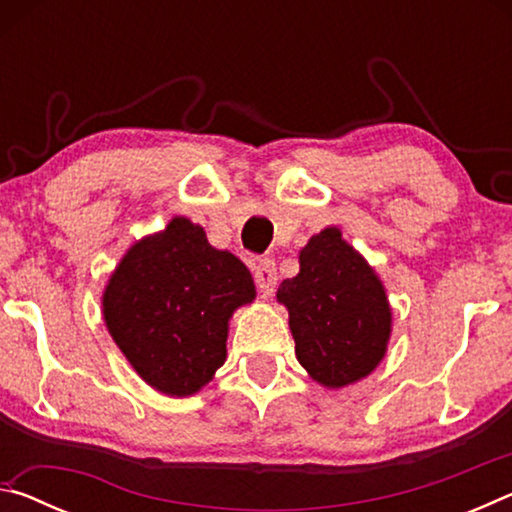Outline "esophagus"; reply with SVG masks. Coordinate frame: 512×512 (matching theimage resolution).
I'll return each mask as SVG.
<instances>
[{"mask_svg": "<svg viewBox=\"0 0 512 512\" xmlns=\"http://www.w3.org/2000/svg\"><path fill=\"white\" fill-rule=\"evenodd\" d=\"M255 284L257 289L264 293V296H271L277 287V266L273 259H262L255 266Z\"/></svg>", "mask_w": 512, "mask_h": 512, "instance_id": "1", "label": "esophagus"}]
</instances>
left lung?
I'll return each instance as SVG.
<instances>
[{
  "instance_id": "1",
  "label": "left lung",
  "mask_w": 512,
  "mask_h": 512,
  "mask_svg": "<svg viewBox=\"0 0 512 512\" xmlns=\"http://www.w3.org/2000/svg\"><path fill=\"white\" fill-rule=\"evenodd\" d=\"M277 300L289 309L296 357L329 388L370 375L391 336V307L375 271L327 228L300 250V273L284 280Z\"/></svg>"
}]
</instances>
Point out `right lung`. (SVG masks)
Returning a JSON list of instances; mask_svg holds the SVG:
<instances>
[{
	"instance_id": "1",
	"label": "right lung",
	"mask_w": 512,
	"mask_h": 512,
	"mask_svg": "<svg viewBox=\"0 0 512 512\" xmlns=\"http://www.w3.org/2000/svg\"><path fill=\"white\" fill-rule=\"evenodd\" d=\"M253 298L248 268L178 216L121 259L103 293V318L146 384L185 397L223 366L228 320Z\"/></svg>"
}]
</instances>
